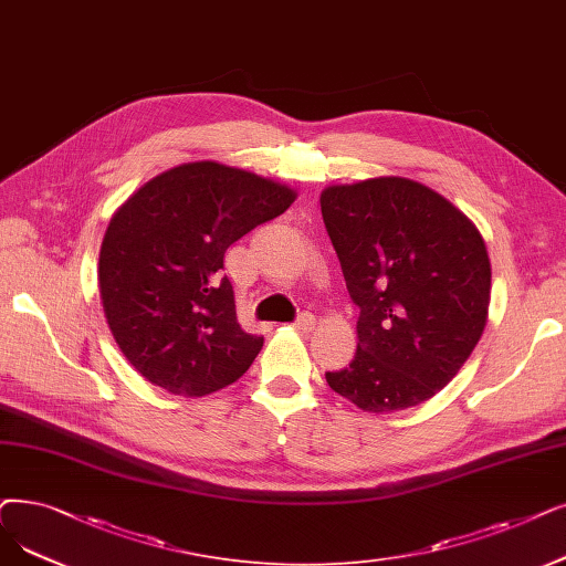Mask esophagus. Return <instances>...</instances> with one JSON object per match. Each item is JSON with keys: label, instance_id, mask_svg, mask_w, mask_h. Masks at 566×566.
Instances as JSON below:
<instances>
[{"label": "esophagus", "instance_id": "1", "mask_svg": "<svg viewBox=\"0 0 566 566\" xmlns=\"http://www.w3.org/2000/svg\"><path fill=\"white\" fill-rule=\"evenodd\" d=\"M316 326V318H314V314H310V312H303L296 322H293V328H298V331H303V333H310L312 328Z\"/></svg>", "mask_w": 566, "mask_h": 566}]
</instances>
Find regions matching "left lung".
Returning <instances> with one entry per match:
<instances>
[{"label":"left lung","mask_w":566,"mask_h":566,"mask_svg":"<svg viewBox=\"0 0 566 566\" xmlns=\"http://www.w3.org/2000/svg\"><path fill=\"white\" fill-rule=\"evenodd\" d=\"M322 214L352 301L358 349L328 386L363 411L416 407L470 358L488 322L490 259L464 212L407 178L322 191Z\"/></svg>","instance_id":"8db88e82"}]
</instances>
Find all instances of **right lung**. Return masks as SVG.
I'll return each mask as SVG.
<instances>
[{"label": "right lung", "mask_w": 566, "mask_h": 566, "mask_svg": "<svg viewBox=\"0 0 566 566\" xmlns=\"http://www.w3.org/2000/svg\"><path fill=\"white\" fill-rule=\"evenodd\" d=\"M293 201L296 191L275 180L191 161L117 208L102 242L99 293L117 347L140 377L201 398L250 370L263 337L238 324L224 254Z\"/></svg>", "instance_id": "right-lung-1"}]
</instances>
